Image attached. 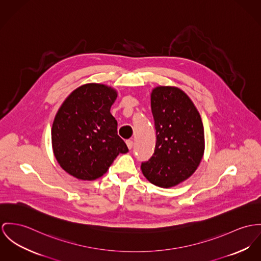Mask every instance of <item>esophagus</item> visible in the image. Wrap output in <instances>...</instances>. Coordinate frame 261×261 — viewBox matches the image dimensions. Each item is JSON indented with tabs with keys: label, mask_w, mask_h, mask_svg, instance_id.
<instances>
[{
	"label": "esophagus",
	"mask_w": 261,
	"mask_h": 261,
	"mask_svg": "<svg viewBox=\"0 0 261 261\" xmlns=\"http://www.w3.org/2000/svg\"><path fill=\"white\" fill-rule=\"evenodd\" d=\"M126 144H127V146H128V148H129V149H131V148L133 147V141L130 140V139L126 141Z\"/></svg>",
	"instance_id": "obj_1"
}]
</instances>
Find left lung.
I'll return each instance as SVG.
<instances>
[{"label":"left lung","mask_w":261,"mask_h":261,"mask_svg":"<svg viewBox=\"0 0 261 261\" xmlns=\"http://www.w3.org/2000/svg\"><path fill=\"white\" fill-rule=\"evenodd\" d=\"M151 109L155 122L154 154L141 169L148 180L161 188L174 187L193 175L204 150L200 113L180 89L159 86L152 91Z\"/></svg>","instance_id":"1"}]
</instances>
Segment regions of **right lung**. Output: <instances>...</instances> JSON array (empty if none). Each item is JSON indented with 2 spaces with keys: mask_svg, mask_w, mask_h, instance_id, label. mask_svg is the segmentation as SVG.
<instances>
[{
  "mask_svg": "<svg viewBox=\"0 0 261 261\" xmlns=\"http://www.w3.org/2000/svg\"><path fill=\"white\" fill-rule=\"evenodd\" d=\"M116 97L112 88L90 83L75 89L60 106L51 128L53 149L60 167L71 176L95 180L120 153L128 152L110 113Z\"/></svg>",
  "mask_w": 261,
  "mask_h": 261,
  "instance_id": "obj_1",
  "label": "right lung"
}]
</instances>
